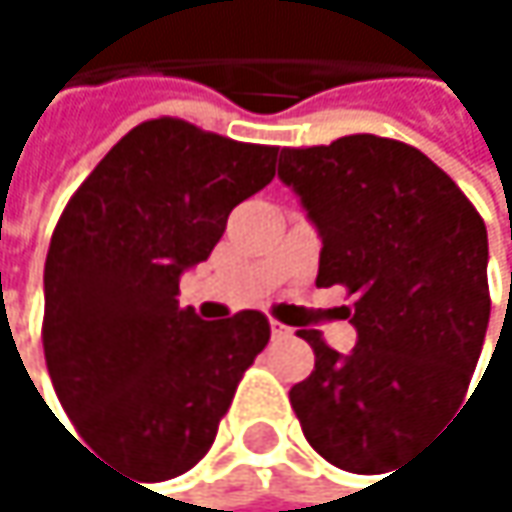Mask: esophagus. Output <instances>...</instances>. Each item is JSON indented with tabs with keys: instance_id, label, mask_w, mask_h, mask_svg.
Instances as JSON below:
<instances>
[{
	"instance_id": "1",
	"label": "esophagus",
	"mask_w": 512,
	"mask_h": 512,
	"mask_svg": "<svg viewBox=\"0 0 512 512\" xmlns=\"http://www.w3.org/2000/svg\"><path fill=\"white\" fill-rule=\"evenodd\" d=\"M269 329H272V338H290L293 335V329L278 323V320H269Z\"/></svg>"
}]
</instances>
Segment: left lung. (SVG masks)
<instances>
[{
	"instance_id": "1",
	"label": "left lung",
	"mask_w": 512,
	"mask_h": 512,
	"mask_svg": "<svg viewBox=\"0 0 512 512\" xmlns=\"http://www.w3.org/2000/svg\"><path fill=\"white\" fill-rule=\"evenodd\" d=\"M278 177L323 237L317 284L356 296L358 332L350 356L299 332L314 370L290 406L323 460L376 474L468 391L489 326L486 225L430 156L370 133L284 148Z\"/></svg>"
}]
</instances>
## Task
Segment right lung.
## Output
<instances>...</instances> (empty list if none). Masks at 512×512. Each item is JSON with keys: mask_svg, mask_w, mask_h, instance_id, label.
Segmentation results:
<instances>
[{"mask_svg": "<svg viewBox=\"0 0 512 512\" xmlns=\"http://www.w3.org/2000/svg\"><path fill=\"white\" fill-rule=\"evenodd\" d=\"M278 148L180 118L133 127L67 201L44 266V356L79 436L142 483L189 471L225 418L269 320L204 323L180 275L275 177Z\"/></svg>", "mask_w": 512, "mask_h": 512, "instance_id": "add662e5", "label": "right lung"}]
</instances>
